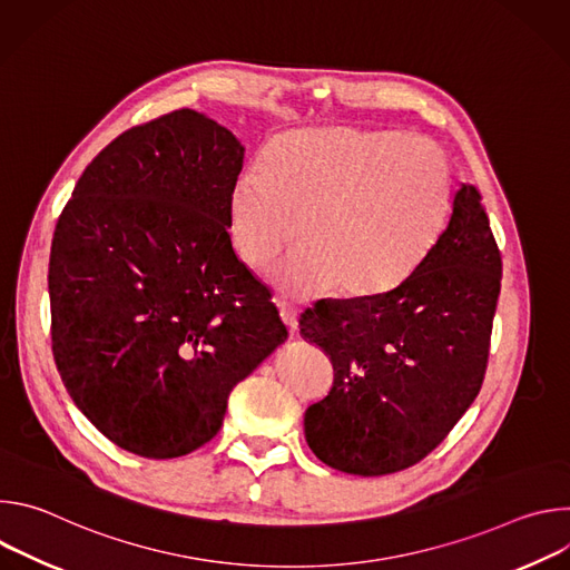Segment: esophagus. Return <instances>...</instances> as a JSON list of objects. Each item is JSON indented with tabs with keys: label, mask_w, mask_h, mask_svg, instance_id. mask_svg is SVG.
I'll list each match as a JSON object with an SVG mask.
<instances>
[{
	"label": "esophagus",
	"mask_w": 570,
	"mask_h": 570,
	"mask_svg": "<svg viewBox=\"0 0 570 570\" xmlns=\"http://www.w3.org/2000/svg\"><path fill=\"white\" fill-rule=\"evenodd\" d=\"M277 306H279V315H282L286 327L291 332H297V308L293 304H286V302H277Z\"/></svg>",
	"instance_id": "1"
}]
</instances>
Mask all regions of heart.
Listing matches in <instances>:
<instances>
[{"label": "heart", "instance_id": "heart-1", "mask_svg": "<svg viewBox=\"0 0 570 570\" xmlns=\"http://www.w3.org/2000/svg\"><path fill=\"white\" fill-rule=\"evenodd\" d=\"M451 178L438 146L399 130L308 128L279 137L266 167L240 171L227 232L243 264L271 271L299 238L277 284L299 297H370L409 277L440 238Z\"/></svg>", "mask_w": 570, "mask_h": 570}]
</instances>
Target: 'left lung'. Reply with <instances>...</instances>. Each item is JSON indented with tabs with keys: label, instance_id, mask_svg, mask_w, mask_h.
Listing matches in <instances>:
<instances>
[{
	"label": "left lung",
	"instance_id": "8db88e82",
	"mask_svg": "<svg viewBox=\"0 0 570 570\" xmlns=\"http://www.w3.org/2000/svg\"><path fill=\"white\" fill-rule=\"evenodd\" d=\"M499 293L490 218L460 183L444 232L399 286L306 308L299 334L334 363L330 394L304 413L317 460L385 475L426 458L480 392Z\"/></svg>",
	"mask_w": 570,
	"mask_h": 570
}]
</instances>
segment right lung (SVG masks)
<instances>
[{
  "mask_svg": "<svg viewBox=\"0 0 570 570\" xmlns=\"http://www.w3.org/2000/svg\"><path fill=\"white\" fill-rule=\"evenodd\" d=\"M243 153L207 115L169 112L110 141L58 218L53 358L78 411L135 455L207 444L232 387L288 338L227 234Z\"/></svg>",
  "mask_w": 570,
  "mask_h": 570,
  "instance_id": "obj_1",
  "label": "right lung"
}]
</instances>
